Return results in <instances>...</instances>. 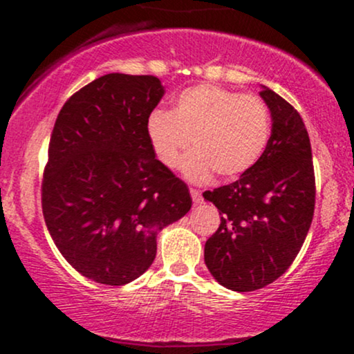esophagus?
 Returning <instances> with one entry per match:
<instances>
[{
    "mask_svg": "<svg viewBox=\"0 0 354 354\" xmlns=\"http://www.w3.org/2000/svg\"><path fill=\"white\" fill-rule=\"evenodd\" d=\"M189 193H191V198H193V203H194V205H200V203H203V194H201V191H200V189L191 188V189H189Z\"/></svg>",
    "mask_w": 354,
    "mask_h": 354,
    "instance_id": "esophagus-1",
    "label": "esophagus"
}]
</instances>
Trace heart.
<instances>
[{
	"label": "heart",
	"mask_w": 354,
	"mask_h": 354,
	"mask_svg": "<svg viewBox=\"0 0 354 354\" xmlns=\"http://www.w3.org/2000/svg\"><path fill=\"white\" fill-rule=\"evenodd\" d=\"M146 136L154 158L174 168L181 154L183 173L201 181L216 171L236 178L258 163L271 138V113L265 100L216 84L186 88L171 111L153 109L146 120Z\"/></svg>",
	"instance_id": "obj_1"
}]
</instances>
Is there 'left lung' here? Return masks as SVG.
Returning a JSON list of instances; mask_svg holds the SVG:
<instances>
[{
	"mask_svg": "<svg viewBox=\"0 0 354 354\" xmlns=\"http://www.w3.org/2000/svg\"><path fill=\"white\" fill-rule=\"evenodd\" d=\"M259 95L273 120L265 153L239 180L203 193L221 214L205 245V263L219 284L239 293L286 273L315 213V168L301 116L270 88Z\"/></svg>",
	"mask_w": 354,
	"mask_h": 354,
	"instance_id": "obj_1",
	"label": "left lung"
}]
</instances>
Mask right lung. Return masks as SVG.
I'll list each match as a JSON object with an SVG mask.
<instances>
[{"label":"right lung","mask_w":354,"mask_h":354,"mask_svg":"<svg viewBox=\"0 0 354 354\" xmlns=\"http://www.w3.org/2000/svg\"><path fill=\"white\" fill-rule=\"evenodd\" d=\"M156 76L109 73L76 91L53 128L41 206L53 241L93 281L121 286L156 256V234L191 208L189 189L154 158L146 120Z\"/></svg>","instance_id":"obj_1"}]
</instances>
